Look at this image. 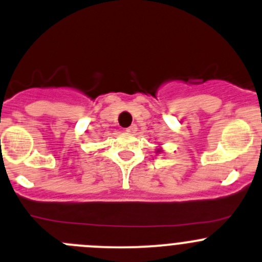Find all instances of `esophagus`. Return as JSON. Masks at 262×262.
<instances>
[{
	"mask_svg": "<svg viewBox=\"0 0 262 262\" xmlns=\"http://www.w3.org/2000/svg\"><path fill=\"white\" fill-rule=\"evenodd\" d=\"M126 132H128V133H136V132H137V125H136V124H132V125L129 126V128H126Z\"/></svg>",
	"mask_w": 262,
	"mask_h": 262,
	"instance_id": "esophagus-1",
	"label": "esophagus"
}]
</instances>
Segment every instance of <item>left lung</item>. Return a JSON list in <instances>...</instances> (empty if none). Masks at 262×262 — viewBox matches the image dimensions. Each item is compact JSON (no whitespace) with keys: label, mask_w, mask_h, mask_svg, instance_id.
Masks as SVG:
<instances>
[{"label":"left lung","mask_w":262,"mask_h":262,"mask_svg":"<svg viewBox=\"0 0 262 262\" xmlns=\"http://www.w3.org/2000/svg\"><path fill=\"white\" fill-rule=\"evenodd\" d=\"M162 151H164V149H162V147L159 146V147H157V149H156V154H161Z\"/></svg>","instance_id":"8db88e82"}]
</instances>
